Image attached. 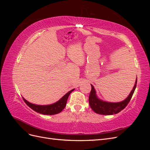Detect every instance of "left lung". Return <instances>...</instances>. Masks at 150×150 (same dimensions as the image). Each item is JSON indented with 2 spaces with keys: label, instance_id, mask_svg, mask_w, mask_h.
Listing matches in <instances>:
<instances>
[{
  "label": "left lung",
  "instance_id": "8db88e82",
  "mask_svg": "<svg viewBox=\"0 0 150 150\" xmlns=\"http://www.w3.org/2000/svg\"><path fill=\"white\" fill-rule=\"evenodd\" d=\"M137 78L136 80L135 84L133 87V90L131 91L128 97L125 100L122 101L120 103H108L105 102L99 99L96 95V91H95L93 86L91 85V91L89 96V103L90 107L92 110L97 114L103 115H112L114 114H117L122 111L125 107L128 105V104L130 101L133 94L134 92V90L137 87Z\"/></svg>",
  "mask_w": 150,
  "mask_h": 150
}]
</instances>
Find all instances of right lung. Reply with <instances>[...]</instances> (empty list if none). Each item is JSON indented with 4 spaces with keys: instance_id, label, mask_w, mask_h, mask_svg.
<instances>
[{
    "instance_id": "1",
    "label": "right lung",
    "mask_w": 150,
    "mask_h": 150,
    "mask_svg": "<svg viewBox=\"0 0 150 150\" xmlns=\"http://www.w3.org/2000/svg\"><path fill=\"white\" fill-rule=\"evenodd\" d=\"M74 89L71 90L70 91L66 93L59 101H58L56 103L50 104V105L46 106H40V105H35V104H32L28 101H27L24 98H23L24 102L29 107H30L32 110H33L35 112L40 113V114L47 115H52L58 114L61 112L66 105V103L67 98L69 97V94L73 91Z\"/></svg>"
}]
</instances>
